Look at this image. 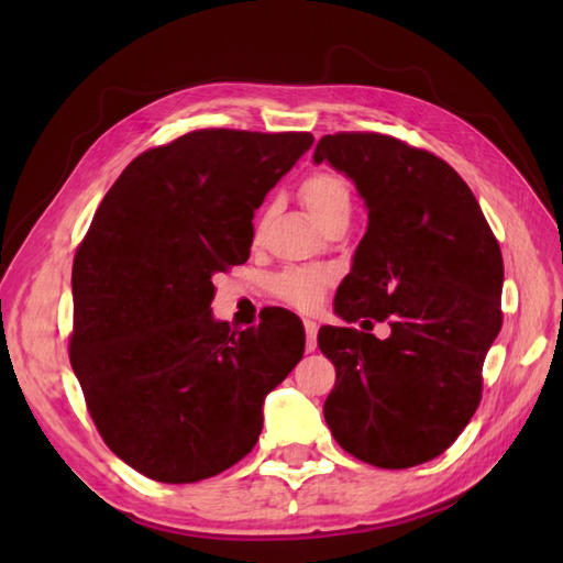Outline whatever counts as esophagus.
<instances>
[{
	"instance_id": "obj_1",
	"label": "esophagus",
	"mask_w": 563,
	"mask_h": 563,
	"mask_svg": "<svg viewBox=\"0 0 563 563\" xmlns=\"http://www.w3.org/2000/svg\"><path fill=\"white\" fill-rule=\"evenodd\" d=\"M302 327H305V350H308V352H314V350H317V331H319L317 321H312V319H305V321H302Z\"/></svg>"
}]
</instances>
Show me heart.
I'll list each match as a JSON object with an SVG mask.
<instances>
[{"instance_id": "heart-1", "label": "heart", "mask_w": 563, "mask_h": 563, "mask_svg": "<svg viewBox=\"0 0 563 563\" xmlns=\"http://www.w3.org/2000/svg\"><path fill=\"white\" fill-rule=\"evenodd\" d=\"M298 199L302 201L317 223L331 218L333 213L350 211V185L333 168H317L298 185ZM335 284V269L327 265L310 267H286L272 277L269 288L275 298L291 305L300 312H314L327 298L329 288Z\"/></svg>"}]
</instances>
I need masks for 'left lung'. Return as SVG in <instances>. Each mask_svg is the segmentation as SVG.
<instances>
[{"label":"left lung","instance_id":"obj_1","mask_svg":"<svg viewBox=\"0 0 563 563\" xmlns=\"http://www.w3.org/2000/svg\"><path fill=\"white\" fill-rule=\"evenodd\" d=\"M345 172L368 228L335 296L350 327L319 329L335 366L323 404L333 439L383 470L444 453L482 401L484 360L503 327V253L479 201L432 152L376 131L323 135L314 162ZM387 320L380 341L369 331Z\"/></svg>","mask_w":563,"mask_h":563}]
</instances>
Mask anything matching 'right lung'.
Listing matches in <instances>:
<instances>
[{
	"label": "right lung",
	"instance_id": "add662e5",
	"mask_svg": "<svg viewBox=\"0 0 563 563\" xmlns=\"http://www.w3.org/2000/svg\"><path fill=\"white\" fill-rule=\"evenodd\" d=\"M314 139L199 129L145 150L77 246L70 364L108 449L155 482L195 484L251 453L263 397L302 360L300 319L211 317L213 275L249 261L253 211Z\"/></svg>",
	"mask_w": 563,
	"mask_h": 563
}]
</instances>
